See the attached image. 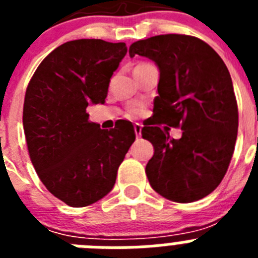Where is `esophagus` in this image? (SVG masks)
<instances>
[{
	"mask_svg": "<svg viewBox=\"0 0 258 258\" xmlns=\"http://www.w3.org/2000/svg\"><path fill=\"white\" fill-rule=\"evenodd\" d=\"M134 132H136L137 138H140V137L142 136V125L136 122V124H134Z\"/></svg>",
	"mask_w": 258,
	"mask_h": 258,
	"instance_id": "1",
	"label": "esophagus"
}]
</instances>
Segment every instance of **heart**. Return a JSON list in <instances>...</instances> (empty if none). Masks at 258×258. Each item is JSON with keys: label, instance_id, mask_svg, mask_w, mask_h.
I'll return each mask as SVG.
<instances>
[{"label": "heart", "instance_id": "obj_1", "mask_svg": "<svg viewBox=\"0 0 258 258\" xmlns=\"http://www.w3.org/2000/svg\"><path fill=\"white\" fill-rule=\"evenodd\" d=\"M146 64H147V63H141V64L137 66L136 68H140V67H142V66H146ZM141 113H142V107L138 106V104H133V106L129 107L126 111L127 117H137V116H140Z\"/></svg>", "mask_w": 258, "mask_h": 258}]
</instances>
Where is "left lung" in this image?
<instances>
[{
	"label": "left lung",
	"mask_w": 258,
	"mask_h": 258,
	"mask_svg": "<svg viewBox=\"0 0 258 258\" xmlns=\"http://www.w3.org/2000/svg\"><path fill=\"white\" fill-rule=\"evenodd\" d=\"M160 71L155 121L142 137L155 152L146 165L151 187L165 199L191 203L209 195L229 168L238 136V104L229 70L207 42L194 36L160 35L129 47ZM157 123L181 127L179 140ZM166 129V127H164Z\"/></svg>",
	"instance_id": "1"
}]
</instances>
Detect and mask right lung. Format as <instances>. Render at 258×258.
<instances>
[{
    "label": "right lung",
    "mask_w": 258,
    "mask_h": 258,
    "mask_svg": "<svg viewBox=\"0 0 258 258\" xmlns=\"http://www.w3.org/2000/svg\"><path fill=\"white\" fill-rule=\"evenodd\" d=\"M127 49L95 38L68 41L41 61L27 86L23 126L29 157L45 187L67 206H90L112 190L136 133L89 121L86 107L104 103L109 79Z\"/></svg>",
    "instance_id": "add662e5"
}]
</instances>
